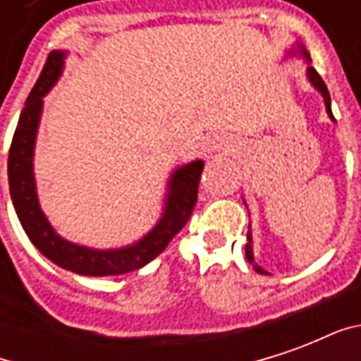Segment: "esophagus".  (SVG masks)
<instances>
[{"label":"esophagus","instance_id":"obj_1","mask_svg":"<svg viewBox=\"0 0 361 361\" xmlns=\"http://www.w3.org/2000/svg\"><path fill=\"white\" fill-rule=\"evenodd\" d=\"M209 147H211V150H220V149H224V147H230V145H228L226 139H222V137H214V139L209 142Z\"/></svg>","mask_w":361,"mask_h":361}]
</instances>
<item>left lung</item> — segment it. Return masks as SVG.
Segmentation results:
<instances>
[{
    "label": "left lung",
    "mask_w": 361,
    "mask_h": 361,
    "mask_svg": "<svg viewBox=\"0 0 361 361\" xmlns=\"http://www.w3.org/2000/svg\"><path fill=\"white\" fill-rule=\"evenodd\" d=\"M298 48H300V50H298V51L302 54L303 58L307 59V61H311L310 54L303 50V46H298ZM290 54H295V50H290ZM307 79H310L311 85H313V87H315V89L319 90V92H321V96H323L329 118L334 119L333 110H331V94H329V89H326L325 81H323V79H321V75H319L317 71H315V67H311V66L307 67ZM251 243H253V242H251V232H247V243H245V257H247V261H250L251 265H253V269H255V271H257L259 274H269V272L263 271V269H261V267H259L257 263H255V259H253V245H251Z\"/></svg>",
    "instance_id": "1"
}]
</instances>
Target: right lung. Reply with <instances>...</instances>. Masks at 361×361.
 Here are the masks:
<instances>
[{
    "label": "right lung",
    "mask_w": 361,
    "mask_h": 361,
    "mask_svg": "<svg viewBox=\"0 0 361 361\" xmlns=\"http://www.w3.org/2000/svg\"><path fill=\"white\" fill-rule=\"evenodd\" d=\"M63 59H66V51H50L42 73L20 111L19 123L9 149V158H7V176H9L13 207L36 250L61 269L77 272L82 276H111V274L137 271L158 257L166 250V245L172 242L173 235L185 226L197 203L199 180L204 166L203 160L189 162L172 173L168 181V195H166L162 216L157 226L133 245L119 250H92L63 240L61 235L56 234V230L50 226L46 214L40 209L36 195L35 172H32L36 131L42 116V98L59 79L63 69Z\"/></svg>",
    "instance_id": "add662e5"
}]
</instances>
